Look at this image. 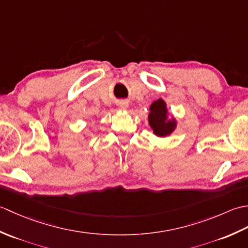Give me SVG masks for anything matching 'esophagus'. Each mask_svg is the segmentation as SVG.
Instances as JSON below:
<instances>
[{
  "label": "esophagus",
  "instance_id": "1",
  "mask_svg": "<svg viewBox=\"0 0 248 248\" xmlns=\"http://www.w3.org/2000/svg\"><path fill=\"white\" fill-rule=\"evenodd\" d=\"M118 105H119V108H121V109H125L128 108V102H125V101H120L119 103H118Z\"/></svg>",
  "mask_w": 248,
  "mask_h": 248
}]
</instances>
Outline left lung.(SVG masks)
<instances>
[{
    "label": "left lung",
    "mask_w": 248,
    "mask_h": 248,
    "mask_svg": "<svg viewBox=\"0 0 248 248\" xmlns=\"http://www.w3.org/2000/svg\"><path fill=\"white\" fill-rule=\"evenodd\" d=\"M149 124L157 136H166L175 129V120H167L165 102L162 99L156 100L150 107Z\"/></svg>",
    "instance_id": "8db88e82"
}]
</instances>
